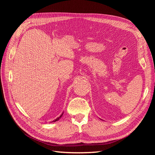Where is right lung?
<instances>
[{
  "label": "right lung",
  "instance_id": "obj_1",
  "mask_svg": "<svg viewBox=\"0 0 155 155\" xmlns=\"http://www.w3.org/2000/svg\"><path fill=\"white\" fill-rule=\"evenodd\" d=\"M63 113H62V114L59 117H58V118H56L55 120H54L53 121H51V122H55V121H58V120H59V118H61V117L62 116H63Z\"/></svg>",
  "mask_w": 155,
  "mask_h": 155
}]
</instances>
